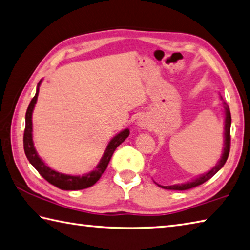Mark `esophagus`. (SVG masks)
I'll return each instance as SVG.
<instances>
[{
	"mask_svg": "<svg viewBox=\"0 0 250 250\" xmlns=\"http://www.w3.org/2000/svg\"><path fill=\"white\" fill-rule=\"evenodd\" d=\"M138 126H140V127H143V128H145V127L148 126V121L146 120V119H144V117H139V120H138Z\"/></svg>",
	"mask_w": 250,
	"mask_h": 250,
	"instance_id": "esophagus-1",
	"label": "esophagus"
}]
</instances>
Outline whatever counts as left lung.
<instances>
[{
  "mask_svg": "<svg viewBox=\"0 0 250 250\" xmlns=\"http://www.w3.org/2000/svg\"><path fill=\"white\" fill-rule=\"evenodd\" d=\"M224 105V110H225V143H224V149H223V153H222V158H221L220 161L216 163V166L209 171L208 173L204 174V175L199 176L196 180L188 182L185 184H181V185H172V186H161L158 185L160 187L164 188V189H171V190H187L190 189V188H194L196 186H199L201 184H204L205 182L209 181L211 177H212L215 173H218V171H220L221 167H222L227 160L229 158V148H230V122H232V119H230V112H229V107L227 104V103L223 102Z\"/></svg>",
  "mask_w": 250,
  "mask_h": 250,
  "instance_id": "left-lung-1",
  "label": "left lung"
}]
</instances>
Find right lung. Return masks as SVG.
<instances>
[{"label":"right lung","mask_w":250,"mask_h":250,"mask_svg":"<svg viewBox=\"0 0 250 250\" xmlns=\"http://www.w3.org/2000/svg\"><path fill=\"white\" fill-rule=\"evenodd\" d=\"M39 86L40 83H38L36 95L32 98V100L30 101L29 106H28L26 112V126L25 131H23V150H25L27 159L29 160V162L34 166V167L39 172L40 175L43 177L45 181H48L52 185L60 188V189L62 190H81L95 185L106 169L107 164H109L115 149L129 136V130L124 129L123 131H121L120 134H117L114 138H112L109 145H107L104 154H103L100 162H99L95 171H92L91 173H88L83 176H72L56 172L54 169L50 168L48 166H45L43 161L39 158V155H38L34 147V141H32L31 116L32 111H34V107L37 102L38 93H39Z\"/></svg>","instance_id":"add662e5"}]
</instances>
